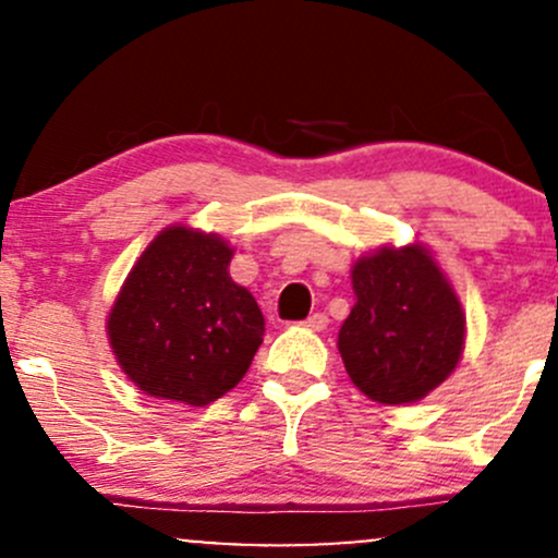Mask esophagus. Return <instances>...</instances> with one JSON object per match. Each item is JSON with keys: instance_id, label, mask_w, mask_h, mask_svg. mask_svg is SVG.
Returning a JSON list of instances; mask_svg holds the SVG:
<instances>
[{"instance_id": "34e87169", "label": "esophagus", "mask_w": 558, "mask_h": 558, "mask_svg": "<svg viewBox=\"0 0 558 558\" xmlns=\"http://www.w3.org/2000/svg\"><path fill=\"white\" fill-rule=\"evenodd\" d=\"M304 326H307V328H313V331H324V328L328 326V318H326V313H313V315H310L307 320H304Z\"/></svg>"}]
</instances>
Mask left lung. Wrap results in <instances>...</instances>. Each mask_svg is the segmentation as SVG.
<instances>
[{
    "instance_id": "obj_1",
    "label": "left lung",
    "mask_w": 558,
    "mask_h": 558,
    "mask_svg": "<svg viewBox=\"0 0 558 558\" xmlns=\"http://www.w3.org/2000/svg\"><path fill=\"white\" fill-rule=\"evenodd\" d=\"M355 304L337 348L363 396L385 407L425 398L457 368L465 313L425 245L385 248L353 264Z\"/></svg>"
}]
</instances>
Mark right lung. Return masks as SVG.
I'll list each match as a JSON object with an SVG mask.
<instances>
[{"label":"right lung","instance_id":"1","mask_svg":"<svg viewBox=\"0 0 558 558\" xmlns=\"http://www.w3.org/2000/svg\"><path fill=\"white\" fill-rule=\"evenodd\" d=\"M232 254L219 234L173 225L133 264L107 333L120 368L146 396L205 407L245 377L264 315L230 278Z\"/></svg>","mask_w":558,"mask_h":558}]
</instances>
